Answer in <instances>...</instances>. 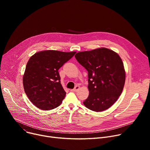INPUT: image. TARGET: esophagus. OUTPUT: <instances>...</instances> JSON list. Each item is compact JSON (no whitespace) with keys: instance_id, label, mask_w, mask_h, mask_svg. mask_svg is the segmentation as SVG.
I'll return each instance as SVG.
<instances>
[{"instance_id":"34e87169","label":"esophagus","mask_w":150,"mask_h":150,"mask_svg":"<svg viewBox=\"0 0 150 150\" xmlns=\"http://www.w3.org/2000/svg\"><path fill=\"white\" fill-rule=\"evenodd\" d=\"M80 89V86H78V85H76L75 87L72 89V91H74V92H76L78 89Z\"/></svg>"}]
</instances>
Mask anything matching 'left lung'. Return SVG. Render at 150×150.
Segmentation results:
<instances>
[{
    "instance_id": "1",
    "label": "left lung",
    "mask_w": 150,
    "mask_h": 150,
    "mask_svg": "<svg viewBox=\"0 0 150 150\" xmlns=\"http://www.w3.org/2000/svg\"><path fill=\"white\" fill-rule=\"evenodd\" d=\"M77 61L88 72L89 95L83 102L93 111L101 112L111 107L119 98L125 82L122 59L106 48L77 53Z\"/></svg>"
}]
</instances>
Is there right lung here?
Returning <instances> with one entry per match:
<instances>
[{
	"instance_id": "right-lung-1",
	"label": "right lung",
	"mask_w": 150,
	"mask_h": 150,
	"mask_svg": "<svg viewBox=\"0 0 150 150\" xmlns=\"http://www.w3.org/2000/svg\"><path fill=\"white\" fill-rule=\"evenodd\" d=\"M75 53L45 50L30 57L23 76V85L34 105L49 111L61 105L66 92L61 84L58 70Z\"/></svg>"
}]
</instances>
